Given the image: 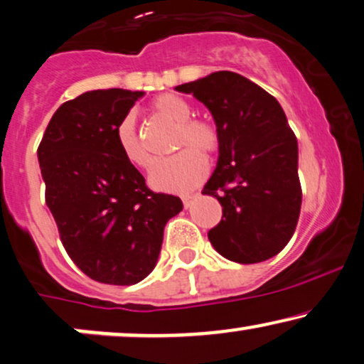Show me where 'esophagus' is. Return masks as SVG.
<instances>
[{"label": "esophagus", "mask_w": 364, "mask_h": 364, "mask_svg": "<svg viewBox=\"0 0 364 364\" xmlns=\"http://www.w3.org/2000/svg\"><path fill=\"white\" fill-rule=\"evenodd\" d=\"M197 197V194H194V196H183L182 197V203H183V208H191V204H192V200H194Z\"/></svg>", "instance_id": "esophagus-1"}]
</instances>
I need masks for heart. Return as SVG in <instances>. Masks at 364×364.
Returning <instances> with one entry per match:
<instances>
[{
  "label": "heart",
  "instance_id": "1",
  "mask_svg": "<svg viewBox=\"0 0 364 364\" xmlns=\"http://www.w3.org/2000/svg\"><path fill=\"white\" fill-rule=\"evenodd\" d=\"M151 113L178 124L177 148H183L177 155L161 159L151 167L148 182L155 191L183 194L196 189L209 172V164L200 154H210L219 145V133L209 121L192 119L194 109L178 94H161L151 102ZM116 143L129 165L146 168L151 156L138 136L136 124L132 114L124 116L116 128Z\"/></svg>",
  "mask_w": 364,
  "mask_h": 364
}]
</instances>
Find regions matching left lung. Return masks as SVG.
Masks as SVG:
<instances>
[{
  "instance_id": "left-lung-1",
  "label": "left lung",
  "mask_w": 364,
  "mask_h": 364,
  "mask_svg": "<svg viewBox=\"0 0 364 364\" xmlns=\"http://www.w3.org/2000/svg\"><path fill=\"white\" fill-rule=\"evenodd\" d=\"M213 114L219 159L203 194L223 205L208 232L219 255L259 263L285 248L297 226L302 189L297 138L278 101L243 75L219 70L175 87Z\"/></svg>"
}]
</instances>
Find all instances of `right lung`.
<instances>
[{"label":"right lung","instance_id":"obj_1","mask_svg":"<svg viewBox=\"0 0 364 364\" xmlns=\"http://www.w3.org/2000/svg\"><path fill=\"white\" fill-rule=\"evenodd\" d=\"M141 91L97 89L62 105L38 145L45 203L70 259L92 280L133 285L155 268L182 200L154 192L121 155L116 128Z\"/></svg>","mask_w":364,"mask_h":364}]
</instances>
